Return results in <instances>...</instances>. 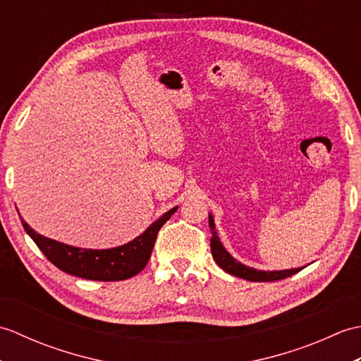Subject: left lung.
<instances>
[{"label": "left lung", "mask_w": 361, "mask_h": 361, "mask_svg": "<svg viewBox=\"0 0 361 361\" xmlns=\"http://www.w3.org/2000/svg\"><path fill=\"white\" fill-rule=\"evenodd\" d=\"M209 229H211V252L212 257L216 260L217 265L221 268V270L237 276V278L247 279L251 282H270V281H279V279H286L288 276L295 274L298 271H301L304 267L299 268H290V270H274V271H264V270H256V268H251L243 265L239 260L234 259L226 248L221 245L217 231H216V224H214V217L212 214H209Z\"/></svg>", "instance_id": "obj_1"}]
</instances>
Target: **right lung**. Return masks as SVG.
I'll return each mask as SVG.
<instances>
[{
    "label": "right lung",
    "instance_id": "1",
    "mask_svg": "<svg viewBox=\"0 0 361 361\" xmlns=\"http://www.w3.org/2000/svg\"><path fill=\"white\" fill-rule=\"evenodd\" d=\"M176 209H178V206L163 214L133 240L121 245V247L106 250L71 247V245L57 242L35 233L23 219L21 225L37 247L42 250L43 255L59 270L83 279L111 282L133 278L135 274L144 270L150 259L158 231Z\"/></svg>",
    "mask_w": 361,
    "mask_h": 361
}]
</instances>
